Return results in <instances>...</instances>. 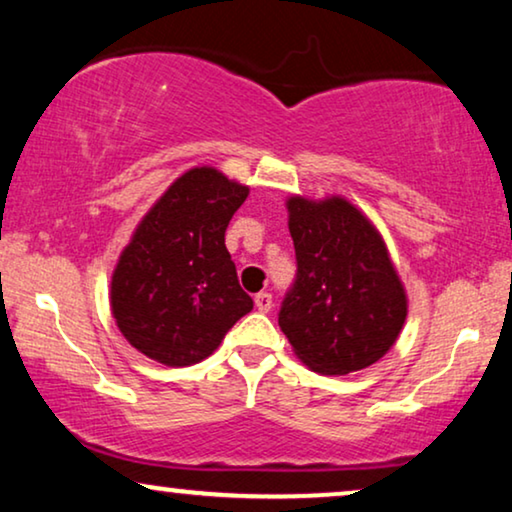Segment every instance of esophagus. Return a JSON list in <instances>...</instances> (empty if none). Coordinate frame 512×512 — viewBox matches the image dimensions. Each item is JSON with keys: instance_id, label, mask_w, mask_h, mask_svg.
Masks as SVG:
<instances>
[{"instance_id": "esophagus-1", "label": "esophagus", "mask_w": 512, "mask_h": 512, "mask_svg": "<svg viewBox=\"0 0 512 512\" xmlns=\"http://www.w3.org/2000/svg\"><path fill=\"white\" fill-rule=\"evenodd\" d=\"M254 303H256V310H258V312H270V310H272V296H270L268 291L256 293Z\"/></svg>"}]
</instances>
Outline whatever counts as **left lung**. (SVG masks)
Returning <instances> with one entry per match:
<instances>
[{
    "mask_svg": "<svg viewBox=\"0 0 512 512\" xmlns=\"http://www.w3.org/2000/svg\"><path fill=\"white\" fill-rule=\"evenodd\" d=\"M296 279L279 328L305 366L347 375L373 366L394 345L408 298L373 223L345 198L286 202Z\"/></svg>",
    "mask_w": 512,
    "mask_h": 512,
    "instance_id": "left-lung-1",
    "label": "left lung"
}]
</instances>
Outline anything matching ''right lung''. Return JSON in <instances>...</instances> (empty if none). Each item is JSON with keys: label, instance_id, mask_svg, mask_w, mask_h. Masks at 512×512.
<instances>
[{"label": "right lung", "instance_id": "right-lung-1", "mask_svg": "<svg viewBox=\"0 0 512 512\" xmlns=\"http://www.w3.org/2000/svg\"><path fill=\"white\" fill-rule=\"evenodd\" d=\"M247 195L214 167H193L137 226L111 277V312L144 356L193 366L254 310L226 249V228Z\"/></svg>", "mask_w": 512, "mask_h": 512}]
</instances>
